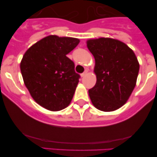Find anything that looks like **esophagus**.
I'll use <instances>...</instances> for the list:
<instances>
[{
    "instance_id": "1",
    "label": "esophagus",
    "mask_w": 157,
    "mask_h": 157,
    "mask_svg": "<svg viewBox=\"0 0 157 157\" xmlns=\"http://www.w3.org/2000/svg\"><path fill=\"white\" fill-rule=\"evenodd\" d=\"M86 74H87V71H86H86H85L83 73V74H81V77H83V76H85V75H86Z\"/></svg>"
}]
</instances>
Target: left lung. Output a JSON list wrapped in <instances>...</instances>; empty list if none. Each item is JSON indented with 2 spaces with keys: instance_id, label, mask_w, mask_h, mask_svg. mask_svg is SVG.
Returning a JSON list of instances; mask_svg holds the SVG:
<instances>
[{
  "instance_id": "1",
  "label": "left lung",
  "mask_w": 157,
  "mask_h": 157,
  "mask_svg": "<svg viewBox=\"0 0 157 157\" xmlns=\"http://www.w3.org/2000/svg\"><path fill=\"white\" fill-rule=\"evenodd\" d=\"M95 59L96 83L89 90L92 104L98 110L112 111L121 107L136 86L139 63L124 43L110 38L87 40Z\"/></svg>"
}]
</instances>
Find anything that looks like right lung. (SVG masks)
Wrapping results in <instances>:
<instances>
[{
  "label": "right lung",
  "mask_w": 157,
  "mask_h": 157,
  "mask_svg": "<svg viewBox=\"0 0 157 157\" xmlns=\"http://www.w3.org/2000/svg\"><path fill=\"white\" fill-rule=\"evenodd\" d=\"M78 38L48 36L28 49L21 62L25 86L36 102L50 111H60L71 101L80 75L66 56Z\"/></svg>",
  "instance_id": "right-lung-1"
}]
</instances>
